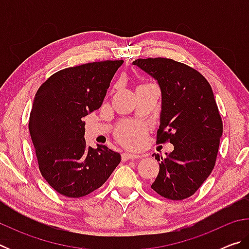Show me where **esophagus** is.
Returning <instances> with one entry per match:
<instances>
[{
    "mask_svg": "<svg viewBox=\"0 0 249 249\" xmlns=\"http://www.w3.org/2000/svg\"><path fill=\"white\" fill-rule=\"evenodd\" d=\"M141 156L138 155H133V154H128V153H124L122 155V160L123 161H126V160H133V159H140Z\"/></svg>",
    "mask_w": 249,
    "mask_h": 249,
    "instance_id": "1",
    "label": "esophagus"
}]
</instances>
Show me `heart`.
I'll use <instances>...</instances> for the list:
<instances>
[{
    "instance_id": "b5f03b06",
    "label": "heart",
    "mask_w": 249,
    "mask_h": 249,
    "mask_svg": "<svg viewBox=\"0 0 249 249\" xmlns=\"http://www.w3.org/2000/svg\"><path fill=\"white\" fill-rule=\"evenodd\" d=\"M116 140L122 145L127 147H140L144 142L146 136V128L135 123H121L115 130Z\"/></svg>"
}]
</instances>
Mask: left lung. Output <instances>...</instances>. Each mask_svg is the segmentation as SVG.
<instances>
[{"instance_id":"obj_1","label":"left lung","mask_w":249,"mask_h":249,"mask_svg":"<svg viewBox=\"0 0 249 249\" xmlns=\"http://www.w3.org/2000/svg\"><path fill=\"white\" fill-rule=\"evenodd\" d=\"M133 65L158 82L161 112L157 142L174 145L166 158L154 154L159 174L151 189L166 199H187L212 172L223 134L212 88L199 71L172 59H137Z\"/></svg>"}]
</instances>
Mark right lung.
I'll return each instance as SVG.
<instances>
[{
    "mask_svg": "<svg viewBox=\"0 0 249 249\" xmlns=\"http://www.w3.org/2000/svg\"><path fill=\"white\" fill-rule=\"evenodd\" d=\"M123 62L107 60L70 67L53 73L37 91L29 133L41 176L62 196H88L121 162V155L107 146H87L83 117L101 107Z\"/></svg>",
    "mask_w": 249,
    "mask_h": 249,
    "instance_id": "1",
    "label": "right lung"
}]
</instances>
